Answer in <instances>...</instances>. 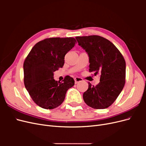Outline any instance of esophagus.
<instances>
[{"label":"esophagus","instance_id":"esophagus-1","mask_svg":"<svg viewBox=\"0 0 146 146\" xmlns=\"http://www.w3.org/2000/svg\"><path fill=\"white\" fill-rule=\"evenodd\" d=\"M82 79L80 77H76L75 78V83L77 84L78 82H82Z\"/></svg>","mask_w":146,"mask_h":146}]
</instances>
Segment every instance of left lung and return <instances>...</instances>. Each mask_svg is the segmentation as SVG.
<instances>
[{"label":"left lung","instance_id":"8db88e82","mask_svg":"<svg viewBox=\"0 0 146 146\" xmlns=\"http://www.w3.org/2000/svg\"><path fill=\"white\" fill-rule=\"evenodd\" d=\"M76 38L89 56V71L100 76L96 86L88 83L83 100L92 108H107L116 100L124 86L125 60L117 47L106 38L98 35Z\"/></svg>","mask_w":146,"mask_h":146}]
</instances>
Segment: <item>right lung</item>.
I'll use <instances>...</instances> for the list:
<instances>
[{
    "label": "right lung",
    "mask_w": 146,
    "mask_h": 146,
    "mask_svg": "<svg viewBox=\"0 0 146 146\" xmlns=\"http://www.w3.org/2000/svg\"><path fill=\"white\" fill-rule=\"evenodd\" d=\"M74 38H50L35 44L24 63V82L32 100L44 109H54L63 103L74 80L65 77L63 82L54 78V72L63 68L64 56L76 43Z\"/></svg>",
    "instance_id": "obj_1"
}]
</instances>
